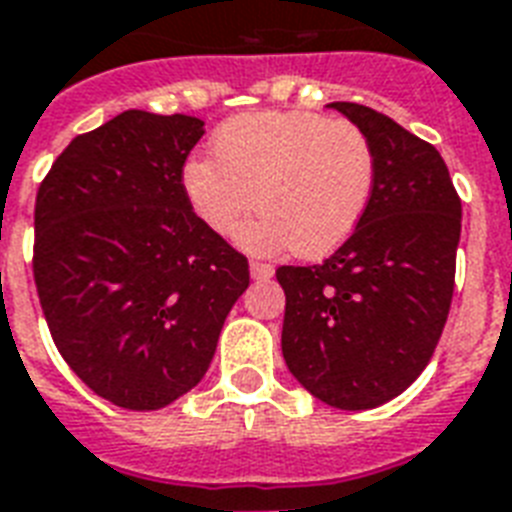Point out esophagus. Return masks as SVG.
I'll return each mask as SVG.
<instances>
[{"instance_id":"obj_1","label":"esophagus","mask_w":512,"mask_h":512,"mask_svg":"<svg viewBox=\"0 0 512 512\" xmlns=\"http://www.w3.org/2000/svg\"><path fill=\"white\" fill-rule=\"evenodd\" d=\"M249 273H252V279L255 281H265L273 276V265L268 263H252L249 265Z\"/></svg>"}]
</instances>
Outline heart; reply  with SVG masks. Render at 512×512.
<instances>
[{"label": "heart", "mask_w": 512, "mask_h": 512, "mask_svg": "<svg viewBox=\"0 0 512 512\" xmlns=\"http://www.w3.org/2000/svg\"><path fill=\"white\" fill-rule=\"evenodd\" d=\"M217 159H188L183 191L201 223L255 255L295 249L324 257L350 239L374 188L369 138L350 122L311 111L236 116L212 140Z\"/></svg>", "instance_id": "b5f03b06"}]
</instances>
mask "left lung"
<instances>
[{
  "label": "left lung",
  "instance_id": "1",
  "mask_svg": "<svg viewBox=\"0 0 512 512\" xmlns=\"http://www.w3.org/2000/svg\"><path fill=\"white\" fill-rule=\"evenodd\" d=\"M369 138L374 188L350 239L321 265L276 271L281 350L311 396L348 412L404 393L444 332L462 204L436 148L390 116L329 103Z\"/></svg>",
  "mask_w": 512,
  "mask_h": 512
}]
</instances>
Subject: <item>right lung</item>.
Returning a JSON list of instances; mask_svg holds the SVG:
<instances>
[{
	"label": "right lung",
	"instance_id": "add662e5",
	"mask_svg": "<svg viewBox=\"0 0 512 512\" xmlns=\"http://www.w3.org/2000/svg\"><path fill=\"white\" fill-rule=\"evenodd\" d=\"M201 135L196 116L132 108L76 135L36 193L34 281L52 340L87 388L132 412L199 385L249 287L247 257L185 199Z\"/></svg>",
	"mask_w": 512,
	"mask_h": 512
}]
</instances>
